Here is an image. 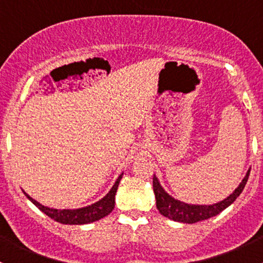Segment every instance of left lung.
Segmentation results:
<instances>
[{
    "mask_svg": "<svg viewBox=\"0 0 263 263\" xmlns=\"http://www.w3.org/2000/svg\"><path fill=\"white\" fill-rule=\"evenodd\" d=\"M249 172H251V169H248L243 181L235 188V191L232 195L228 196L225 200L220 201V202L214 203V205H191V203H185L179 200H176V198L172 197L171 195L165 192V190L161 187L158 178L154 174L153 187L156 198V209H158L159 213L163 215V216L174 220V221L184 222V224H195L197 221L210 219V217L216 216L217 214L221 213L222 210H225L228 206H230L237 200L238 196L245 190L246 183L248 181Z\"/></svg>",
    "mask_w": 263,
    "mask_h": 263,
    "instance_id": "left-lung-1",
    "label": "left lung"
}]
</instances>
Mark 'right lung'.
Here are the masks:
<instances>
[{
  "instance_id": "add662e5",
  "label": "right lung",
  "mask_w": 263,
  "mask_h": 263,
  "mask_svg": "<svg viewBox=\"0 0 263 263\" xmlns=\"http://www.w3.org/2000/svg\"><path fill=\"white\" fill-rule=\"evenodd\" d=\"M122 176L118 177L113 187L110 188L109 192L99 200L98 202L92 203V205L86 206V208H81V209H73V210H57V209H49L47 206L42 205L39 203L38 201H35L34 198H31L28 193H25L26 197L36 206L41 211H43L44 214L48 215L50 219H53L54 221L61 222V224H70V225H82V224H89V222L97 221V220H100L102 217L107 216L112 213V210L115 209V203H116V192L117 188H118L119 182H121Z\"/></svg>"
}]
</instances>
